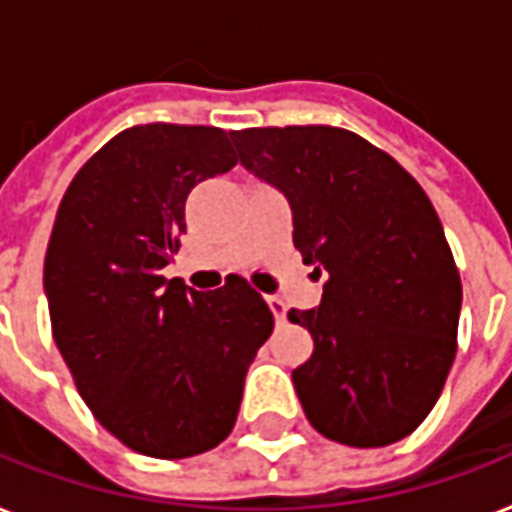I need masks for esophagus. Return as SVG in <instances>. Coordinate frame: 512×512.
Here are the masks:
<instances>
[{"mask_svg": "<svg viewBox=\"0 0 512 512\" xmlns=\"http://www.w3.org/2000/svg\"><path fill=\"white\" fill-rule=\"evenodd\" d=\"M265 303H268V308L273 311V316H276V321H287V305H284V300L276 295H268L265 297Z\"/></svg>", "mask_w": 512, "mask_h": 512, "instance_id": "esophagus-1", "label": "esophagus"}]
</instances>
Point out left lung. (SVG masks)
Returning a JSON list of instances; mask_svg holds the SVG:
<instances>
[{
	"label": "left lung",
	"mask_w": 512,
	"mask_h": 512,
	"mask_svg": "<svg viewBox=\"0 0 512 512\" xmlns=\"http://www.w3.org/2000/svg\"><path fill=\"white\" fill-rule=\"evenodd\" d=\"M241 167L284 193L324 295L289 321L313 353L292 372L303 412L345 446L401 441L436 406L457 353L462 284L436 209L409 172L348 130L231 132Z\"/></svg>",
	"instance_id": "left-lung-1"
}]
</instances>
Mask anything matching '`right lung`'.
I'll list each match as a JSON object with an SVG mask.
<instances>
[{
  "mask_svg": "<svg viewBox=\"0 0 512 512\" xmlns=\"http://www.w3.org/2000/svg\"><path fill=\"white\" fill-rule=\"evenodd\" d=\"M236 167L217 127L140 124L68 185L44 257L52 337L79 396L132 452L183 460L231 433L273 313L244 279H164L196 183Z\"/></svg>",
  "mask_w": 512,
  "mask_h": 512,
  "instance_id": "obj_1",
  "label": "right lung"
}]
</instances>
